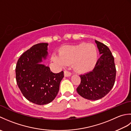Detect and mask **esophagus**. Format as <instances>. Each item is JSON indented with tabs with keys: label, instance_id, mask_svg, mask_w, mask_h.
Returning a JSON list of instances; mask_svg holds the SVG:
<instances>
[{
	"label": "esophagus",
	"instance_id": "obj_1",
	"mask_svg": "<svg viewBox=\"0 0 131 131\" xmlns=\"http://www.w3.org/2000/svg\"><path fill=\"white\" fill-rule=\"evenodd\" d=\"M71 73L70 72H69V71H67V70H65L64 71V75H65V77H70L71 76Z\"/></svg>",
	"mask_w": 131,
	"mask_h": 131
}]
</instances>
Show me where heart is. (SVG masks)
<instances>
[{"instance_id":"1","label":"heart","mask_w":131,"mask_h":131,"mask_svg":"<svg viewBox=\"0 0 131 131\" xmlns=\"http://www.w3.org/2000/svg\"><path fill=\"white\" fill-rule=\"evenodd\" d=\"M60 58L53 56L55 62L61 64L73 63L75 71L79 73L90 71L95 65L97 58V51L93 44L83 43L75 46L63 47L60 52Z\"/></svg>"}]
</instances>
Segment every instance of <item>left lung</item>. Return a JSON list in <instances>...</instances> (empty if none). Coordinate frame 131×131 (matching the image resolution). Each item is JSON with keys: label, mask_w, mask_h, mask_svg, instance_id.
Masks as SVG:
<instances>
[{"label": "left lung", "mask_w": 131, "mask_h": 131, "mask_svg": "<svg viewBox=\"0 0 131 131\" xmlns=\"http://www.w3.org/2000/svg\"><path fill=\"white\" fill-rule=\"evenodd\" d=\"M101 56L92 71L80 75L81 82L77 92L83 98L90 100L102 99L109 92L114 85L116 68L114 58L108 47L95 40Z\"/></svg>", "instance_id": "1"}]
</instances>
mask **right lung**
Segmentation results:
<instances>
[{
  "mask_svg": "<svg viewBox=\"0 0 131 131\" xmlns=\"http://www.w3.org/2000/svg\"><path fill=\"white\" fill-rule=\"evenodd\" d=\"M48 43H39L27 50L19 58L16 67L17 83L24 96L37 105L53 100L59 91L63 71L55 74L48 66L39 63L46 58Z\"/></svg>",
  "mask_w": 131,
  "mask_h": 131,
  "instance_id": "obj_1",
  "label": "right lung"
}]
</instances>
